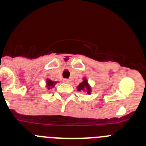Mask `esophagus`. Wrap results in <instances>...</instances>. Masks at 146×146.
Masks as SVG:
<instances>
[{
	"mask_svg": "<svg viewBox=\"0 0 146 146\" xmlns=\"http://www.w3.org/2000/svg\"><path fill=\"white\" fill-rule=\"evenodd\" d=\"M63 82H65V83H69V80L68 79H64Z\"/></svg>",
	"mask_w": 146,
	"mask_h": 146,
	"instance_id": "obj_1",
	"label": "esophagus"
}]
</instances>
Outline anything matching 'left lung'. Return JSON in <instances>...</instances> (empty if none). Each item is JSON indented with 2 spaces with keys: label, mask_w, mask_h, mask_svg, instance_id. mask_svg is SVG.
Wrapping results in <instances>:
<instances>
[{
  "label": "left lung",
  "mask_w": 146,
  "mask_h": 146,
  "mask_svg": "<svg viewBox=\"0 0 146 146\" xmlns=\"http://www.w3.org/2000/svg\"><path fill=\"white\" fill-rule=\"evenodd\" d=\"M85 89L87 90V93L88 94L91 93V88H90V86H89L88 83L87 82V80H86V78H84V80L82 81L81 83H80L79 86H77V90H78L79 91H83V90H85Z\"/></svg>",
  "instance_id": "left-lung-1"
}]
</instances>
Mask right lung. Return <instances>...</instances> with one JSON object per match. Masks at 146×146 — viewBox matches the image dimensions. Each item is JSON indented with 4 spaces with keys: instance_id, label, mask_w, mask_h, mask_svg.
Returning <instances> with one entry per match:
<instances>
[{
    "instance_id": "right-lung-1",
    "label": "right lung",
    "mask_w": 146,
    "mask_h": 146,
    "mask_svg": "<svg viewBox=\"0 0 146 146\" xmlns=\"http://www.w3.org/2000/svg\"><path fill=\"white\" fill-rule=\"evenodd\" d=\"M56 84V82H53V81L50 80H47V87L48 89L52 88V87H54V86Z\"/></svg>"
}]
</instances>
